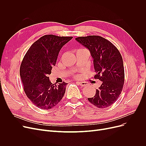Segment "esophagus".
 I'll list each match as a JSON object with an SVG mask.
<instances>
[{
  "label": "esophagus",
  "mask_w": 146,
  "mask_h": 146,
  "mask_svg": "<svg viewBox=\"0 0 146 146\" xmlns=\"http://www.w3.org/2000/svg\"><path fill=\"white\" fill-rule=\"evenodd\" d=\"M77 83H78L81 86H86L88 85V83L86 82H77Z\"/></svg>",
  "instance_id": "1"
}]
</instances>
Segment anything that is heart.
<instances>
[{
	"label": "heart",
	"mask_w": 146,
	"mask_h": 146,
	"mask_svg": "<svg viewBox=\"0 0 146 146\" xmlns=\"http://www.w3.org/2000/svg\"><path fill=\"white\" fill-rule=\"evenodd\" d=\"M81 49H85V48H80V49H79V50H81Z\"/></svg>",
	"instance_id": "obj_1"
}]
</instances>
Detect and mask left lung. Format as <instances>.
Segmentation results:
<instances>
[{"mask_svg":"<svg viewBox=\"0 0 146 146\" xmlns=\"http://www.w3.org/2000/svg\"><path fill=\"white\" fill-rule=\"evenodd\" d=\"M76 39L90 50L96 72L94 78L102 82L95 96L88 100L98 108L108 107L118 99L124 83V68L120 52L111 42L100 36H80Z\"/></svg>","mask_w":146,"mask_h":146,"instance_id":"left-lung-1","label":"left lung"}]
</instances>
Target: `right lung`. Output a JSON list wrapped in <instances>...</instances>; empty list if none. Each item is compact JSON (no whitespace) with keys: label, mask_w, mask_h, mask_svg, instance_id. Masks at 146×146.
Listing matches in <instances>:
<instances>
[{"label":"right lung","mask_w":146,"mask_h":146,"mask_svg":"<svg viewBox=\"0 0 146 146\" xmlns=\"http://www.w3.org/2000/svg\"><path fill=\"white\" fill-rule=\"evenodd\" d=\"M72 38L44 35L30 46L22 61L20 76L25 93L39 108H54L64 96L67 83L53 84L48 76L56 64L61 48Z\"/></svg>","instance_id":"1"}]
</instances>
